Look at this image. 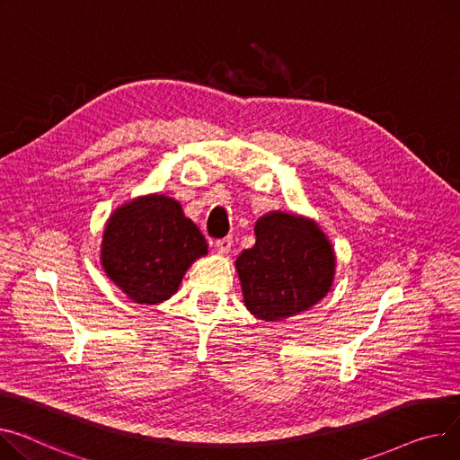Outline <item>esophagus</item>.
Instances as JSON below:
<instances>
[{
  "label": "esophagus",
  "instance_id": "esophagus-1",
  "mask_svg": "<svg viewBox=\"0 0 460 460\" xmlns=\"http://www.w3.org/2000/svg\"><path fill=\"white\" fill-rule=\"evenodd\" d=\"M231 246H233V238H231V236H226V238H220V240L214 242V248H217V252H218L220 255L229 253V252H231Z\"/></svg>",
  "mask_w": 460,
  "mask_h": 460
}]
</instances>
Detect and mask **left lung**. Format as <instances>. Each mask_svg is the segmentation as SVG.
<instances>
[{"label":"left lung","mask_w":460,"mask_h":460,"mask_svg":"<svg viewBox=\"0 0 460 460\" xmlns=\"http://www.w3.org/2000/svg\"><path fill=\"white\" fill-rule=\"evenodd\" d=\"M255 236V246L234 262L243 303L255 318H290L331 290L336 259L316 222L273 210L257 220Z\"/></svg>","instance_id":"8db88e82"}]
</instances>
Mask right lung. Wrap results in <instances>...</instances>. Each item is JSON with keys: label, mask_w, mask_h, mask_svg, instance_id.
<instances>
[{"label": "right lung", "mask_w": 460, "mask_h": 460, "mask_svg": "<svg viewBox=\"0 0 460 460\" xmlns=\"http://www.w3.org/2000/svg\"><path fill=\"white\" fill-rule=\"evenodd\" d=\"M207 255L198 226L179 201L163 194L116 208L105 226L102 264L109 279L135 303L155 305L172 297L190 264Z\"/></svg>", "instance_id": "1"}]
</instances>
